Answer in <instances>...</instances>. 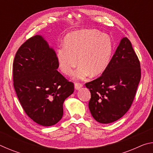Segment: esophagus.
I'll use <instances>...</instances> for the list:
<instances>
[{"label": "esophagus", "instance_id": "1", "mask_svg": "<svg viewBox=\"0 0 153 153\" xmlns=\"http://www.w3.org/2000/svg\"><path fill=\"white\" fill-rule=\"evenodd\" d=\"M83 85L82 84H80V83H75V89L76 90H79L82 87Z\"/></svg>", "mask_w": 153, "mask_h": 153}]
</instances>
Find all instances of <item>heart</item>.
Segmentation results:
<instances>
[{
  "label": "heart",
  "instance_id": "heart-1",
  "mask_svg": "<svg viewBox=\"0 0 153 153\" xmlns=\"http://www.w3.org/2000/svg\"><path fill=\"white\" fill-rule=\"evenodd\" d=\"M113 53V42L109 36L97 30H83L66 36L65 46L57 50V59L61 71L67 76L72 74L79 63L74 78L82 79L90 74L97 76L105 72Z\"/></svg>",
  "mask_w": 153,
  "mask_h": 153
}]
</instances>
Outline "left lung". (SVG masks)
Returning a JSON list of instances; mask_svg holds the SVG:
<instances>
[{"label": "left lung", "instance_id": "8db88e82", "mask_svg": "<svg viewBox=\"0 0 153 153\" xmlns=\"http://www.w3.org/2000/svg\"><path fill=\"white\" fill-rule=\"evenodd\" d=\"M140 78L139 59L130 41L123 38L102 76L86 84L91 93L89 109L94 120L110 123L123 117L132 104Z\"/></svg>", "mask_w": 153, "mask_h": 153}]
</instances>
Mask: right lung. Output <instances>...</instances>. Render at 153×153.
<instances>
[{
    "mask_svg": "<svg viewBox=\"0 0 153 153\" xmlns=\"http://www.w3.org/2000/svg\"><path fill=\"white\" fill-rule=\"evenodd\" d=\"M55 51L42 36L25 41L13 65V86L25 113L39 125L51 126L63 115V102L74 91V84L56 70Z\"/></svg>",
    "mask_w": 153,
    "mask_h": 153,
    "instance_id": "1",
    "label": "right lung"
}]
</instances>
